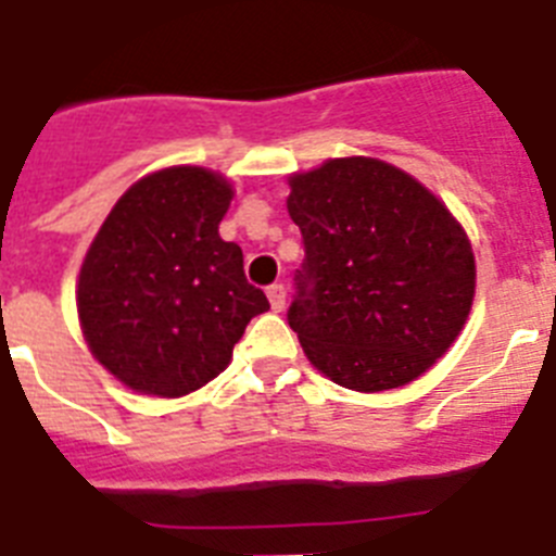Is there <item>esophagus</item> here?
<instances>
[{
  "label": "esophagus",
  "mask_w": 556,
  "mask_h": 556,
  "mask_svg": "<svg viewBox=\"0 0 556 556\" xmlns=\"http://www.w3.org/2000/svg\"><path fill=\"white\" fill-rule=\"evenodd\" d=\"M267 298L269 306H273L275 312H281L283 306H287V289H283V283H273V287L267 289Z\"/></svg>",
  "instance_id": "esophagus-1"
}]
</instances>
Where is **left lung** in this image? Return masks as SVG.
<instances>
[{"label":"left lung","instance_id":"1","mask_svg":"<svg viewBox=\"0 0 556 556\" xmlns=\"http://www.w3.org/2000/svg\"><path fill=\"white\" fill-rule=\"evenodd\" d=\"M304 236L289 327L338 387L387 392L420 378L460 334L475 252L446 204L378 159H329L289 176Z\"/></svg>","mask_w":556,"mask_h":556}]
</instances>
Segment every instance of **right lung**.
I'll use <instances>...</instances> for the list:
<instances>
[{
  "label": "right lung",
  "mask_w": 556,
  "mask_h": 556,
  "mask_svg": "<svg viewBox=\"0 0 556 556\" xmlns=\"http://www.w3.org/2000/svg\"><path fill=\"white\" fill-rule=\"evenodd\" d=\"M229 201L232 187L213 169L167 167L136 181L96 232L76 289L81 332L132 392L201 389L269 309L241 247L218 236Z\"/></svg>",
  "instance_id": "1"
}]
</instances>
